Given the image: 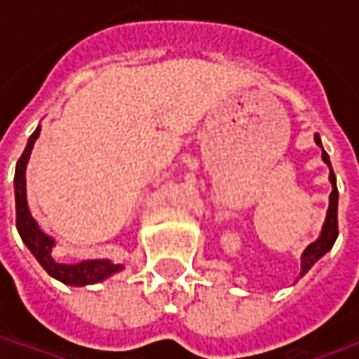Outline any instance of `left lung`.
Returning a JSON list of instances; mask_svg holds the SVG:
<instances>
[{"mask_svg": "<svg viewBox=\"0 0 359 359\" xmlns=\"http://www.w3.org/2000/svg\"><path fill=\"white\" fill-rule=\"evenodd\" d=\"M313 140L316 144L321 148V159H323L327 167H329V182H331L332 192L329 196V210H327V217H325L323 229H321V234H319V238L316 242H311L308 248L304 250V254H302V271H300V277H304L306 273H308L313 265L321 259V257L332 248V244L337 241V236H339V190H337V177H334V172H332L331 167V159L327 156V151L323 149V144H321V138H319V134H313Z\"/></svg>", "mask_w": 359, "mask_h": 359, "instance_id": "8db88e82", "label": "left lung"}]
</instances>
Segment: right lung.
Listing matches in <instances>:
<instances>
[{"label": "right lung", "instance_id": "right-lung-1", "mask_svg": "<svg viewBox=\"0 0 359 359\" xmlns=\"http://www.w3.org/2000/svg\"><path fill=\"white\" fill-rule=\"evenodd\" d=\"M40 136V125L36 126L32 136L28 138L27 148L17 161L15 169V205H17V231L20 238L38 259V264L50 273L51 277L61 280L69 286H88L102 283L105 278L113 277L115 273L123 271L121 264H113L111 259H84L81 264H59L51 252L55 248V238L43 233L38 221L32 217L27 202V165L34 148V142Z\"/></svg>", "mask_w": 359, "mask_h": 359}]
</instances>
